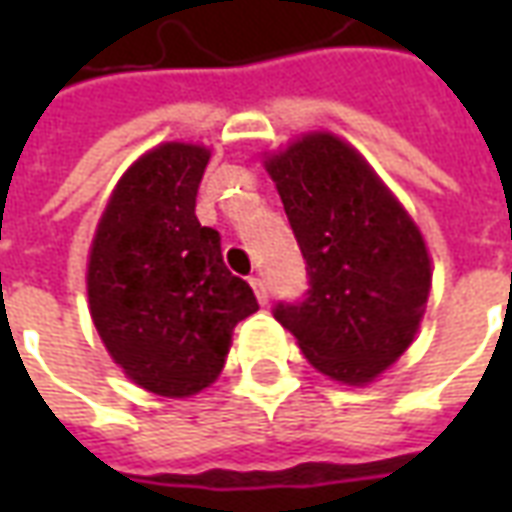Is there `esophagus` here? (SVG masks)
Masks as SVG:
<instances>
[{
	"instance_id": "esophagus-1",
	"label": "esophagus",
	"mask_w": 512,
	"mask_h": 512,
	"mask_svg": "<svg viewBox=\"0 0 512 512\" xmlns=\"http://www.w3.org/2000/svg\"><path fill=\"white\" fill-rule=\"evenodd\" d=\"M249 285H252V290H255L257 301H260V304H266V301H268L266 279H263V277H252V279H249Z\"/></svg>"
}]
</instances>
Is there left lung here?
Instances as JSON below:
<instances>
[{
    "mask_svg": "<svg viewBox=\"0 0 512 512\" xmlns=\"http://www.w3.org/2000/svg\"><path fill=\"white\" fill-rule=\"evenodd\" d=\"M307 266V293L277 318L326 376L367 384L406 351L430 290L417 224L354 147L310 134L268 158Z\"/></svg>",
    "mask_w": 512,
    "mask_h": 512,
    "instance_id": "obj_1",
    "label": "left lung"
}]
</instances>
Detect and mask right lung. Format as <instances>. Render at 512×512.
Listing matches in <instances>:
<instances>
[{"instance_id":"right-lung-1","label":"right lung","mask_w":512,"mask_h":512,"mask_svg":"<svg viewBox=\"0 0 512 512\" xmlns=\"http://www.w3.org/2000/svg\"><path fill=\"white\" fill-rule=\"evenodd\" d=\"M200 145L167 142L117 183L95 233L87 293L95 329L126 376L164 397L216 381L252 288L224 266L222 235L197 222Z\"/></svg>"}]
</instances>
